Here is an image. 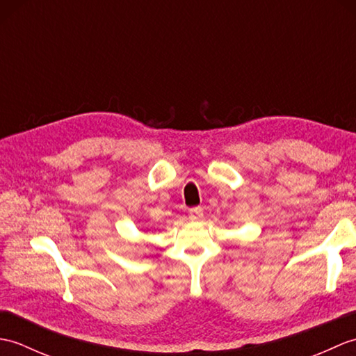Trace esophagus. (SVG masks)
Returning a JSON list of instances; mask_svg holds the SVG:
<instances>
[{
	"label": "esophagus",
	"instance_id": "1",
	"mask_svg": "<svg viewBox=\"0 0 356 356\" xmlns=\"http://www.w3.org/2000/svg\"><path fill=\"white\" fill-rule=\"evenodd\" d=\"M202 217H203V209L200 207H195V208L190 209V220L199 222V220H202Z\"/></svg>",
	"mask_w": 356,
	"mask_h": 356
}]
</instances>
